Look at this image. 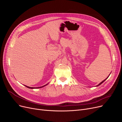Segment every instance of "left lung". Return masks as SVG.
<instances>
[{"label": "left lung", "mask_w": 122, "mask_h": 122, "mask_svg": "<svg viewBox=\"0 0 122 122\" xmlns=\"http://www.w3.org/2000/svg\"><path fill=\"white\" fill-rule=\"evenodd\" d=\"M108 77H107V78H108ZM107 78H106V79H105V80H104V81H101V82H100V84H99V85H97V86H99V85H101V84H102V83H103V82H104V81H105V80H106V79H107Z\"/></svg>", "instance_id": "8db88e82"}]
</instances>
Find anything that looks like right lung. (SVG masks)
I'll list each match as a JSON object with an SVG mask.
<instances>
[{"label": "right lung", "instance_id": "add662e5", "mask_svg": "<svg viewBox=\"0 0 122 122\" xmlns=\"http://www.w3.org/2000/svg\"><path fill=\"white\" fill-rule=\"evenodd\" d=\"M47 84H46V85H44V86H41V87H29V86H26L27 87H28V88H32V89H33V88H41V87H43V86H46Z\"/></svg>", "mask_w": 122, "mask_h": 122}]
</instances>
